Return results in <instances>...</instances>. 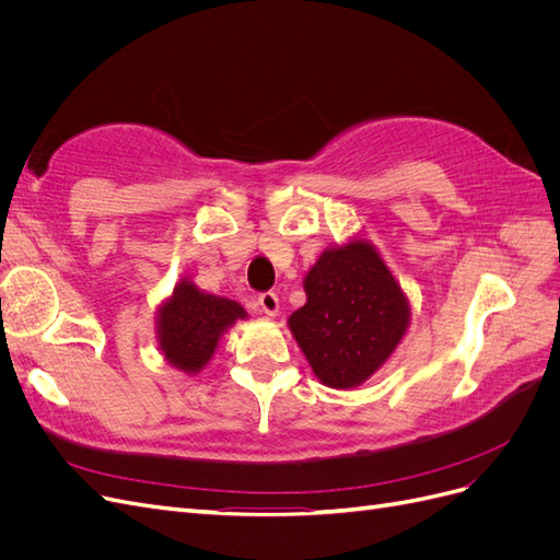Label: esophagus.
I'll return each instance as SVG.
<instances>
[{
	"instance_id": "1",
	"label": "esophagus",
	"mask_w": 560,
	"mask_h": 560,
	"mask_svg": "<svg viewBox=\"0 0 560 560\" xmlns=\"http://www.w3.org/2000/svg\"><path fill=\"white\" fill-rule=\"evenodd\" d=\"M259 308H261V313H264V315H268V317H276V315L280 313V299H278V294H273V292H264V294L259 296Z\"/></svg>"
}]
</instances>
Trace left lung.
Wrapping results in <instances>:
<instances>
[{
  "instance_id": "obj_1",
  "label": "left lung",
  "mask_w": 560,
  "mask_h": 560,
  "mask_svg": "<svg viewBox=\"0 0 560 560\" xmlns=\"http://www.w3.org/2000/svg\"><path fill=\"white\" fill-rule=\"evenodd\" d=\"M306 303L287 319L319 383L352 389L393 358L411 303L381 252L354 235L319 254L303 276Z\"/></svg>"
}]
</instances>
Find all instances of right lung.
<instances>
[{
	"instance_id": "right-lung-1",
	"label": "right lung",
	"mask_w": 560,
	"mask_h": 560,
	"mask_svg": "<svg viewBox=\"0 0 560 560\" xmlns=\"http://www.w3.org/2000/svg\"><path fill=\"white\" fill-rule=\"evenodd\" d=\"M247 317L238 301L202 292L184 278L156 308L159 350L167 364L196 376L210 364L222 336Z\"/></svg>"
}]
</instances>
